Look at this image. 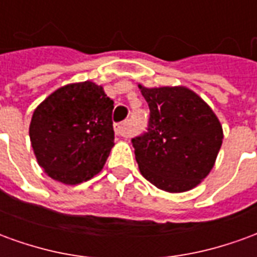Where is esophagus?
I'll use <instances>...</instances> for the list:
<instances>
[{
  "label": "esophagus",
  "mask_w": 257,
  "mask_h": 257,
  "mask_svg": "<svg viewBox=\"0 0 257 257\" xmlns=\"http://www.w3.org/2000/svg\"><path fill=\"white\" fill-rule=\"evenodd\" d=\"M114 131H115V135H117V136H122V138H128L129 136L128 125H126V122L115 125V126H114Z\"/></svg>",
  "instance_id": "1"
}]
</instances>
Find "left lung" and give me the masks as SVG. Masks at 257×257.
<instances>
[{
  "label": "left lung",
  "instance_id": "8db88e82",
  "mask_svg": "<svg viewBox=\"0 0 257 257\" xmlns=\"http://www.w3.org/2000/svg\"><path fill=\"white\" fill-rule=\"evenodd\" d=\"M147 134L132 139L140 173L158 189L184 193L197 187L215 165L223 128L208 103L186 86L146 88Z\"/></svg>",
  "mask_w": 257,
  "mask_h": 257
}]
</instances>
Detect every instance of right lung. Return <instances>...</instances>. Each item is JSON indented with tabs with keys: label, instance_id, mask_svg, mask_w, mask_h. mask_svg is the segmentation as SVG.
Segmentation results:
<instances>
[{
	"label": "right lung",
	"instance_id": "1",
	"mask_svg": "<svg viewBox=\"0 0 257 257\" xmlns=\"http://www.w3.org/2000/svg\"><path fill=\"white\" fill-rule=\"evenodd\" d=\"M114 101L92 81L59 88L31 117V147L49 178L74 186L100 172L114 146Z\"/></svg>",
	"mask_w": 257,
	"mask_h": 257
}]
</instances>
